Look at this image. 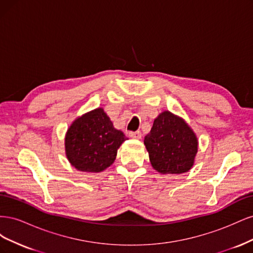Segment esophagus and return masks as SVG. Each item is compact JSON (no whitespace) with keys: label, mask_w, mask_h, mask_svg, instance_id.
Wrapping results in <instances>:
<instances>
[{"label":"esophagus","mask_w":253,"mask_h":253,"mask_svg":"<svg viewBox=\"0 0 253 253\" xmlns=\"http://www.w3.org/2000/svg\"><path fill=\"white\" fill-rule=\"evenodd\" d=\"M128 135H129V137H132V138H134V139H140L141 138V132L140 131L129 132Z\"/></svg>","instance_id":"1"}]
</instances>
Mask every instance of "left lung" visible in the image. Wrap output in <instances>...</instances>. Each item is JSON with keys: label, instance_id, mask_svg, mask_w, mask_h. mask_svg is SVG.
Returning <instances> with one entry per match:
<instances>
[{"label": "left lung", "instance_id": "left-lung-1", "mask_svg": "<svg viewBox=\"0 0 253 253\" xmlns=\"http://www.w3.org/2000/svg\"><path fill=\"white\" fill-rule=\"evenodd\" d=\"M144 144L152 167L162 174H181L193 166L197 138L181 118L164 112L154 120Z\"/></svg>", "mask_w": 253, "mask_h": 253}]
</instances>
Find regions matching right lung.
I'll return each instance as SVG.
<instances>
[{"instance_id":"right-lung-1","label":"right lung","mask_w":253,"mask_h":253,"mask_svg":"<svg viewBox=\"0 0 253 253\" xmlns=\"http://www.w3.org/2000/svg\"><path fill=\"white\" fill-rule=\"evenodd\" d=\"M126 135L113 126L102 109L76 119L65 136L66 156L82 172H101L116 159Z\"/></svg>"}]
</instances>
